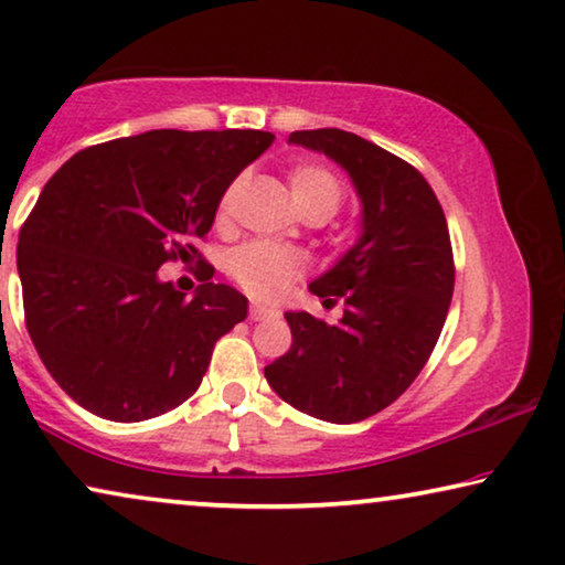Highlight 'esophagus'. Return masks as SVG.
I'll use <instances>...</instances> for the list:
<instances>
[{
	"mask_svg": "<svg viewBox=\"0 0 565 565\" xmlns=\"http://www.w3.org/2000/svg\"><path fill=\"white\" fill-rule=\"evenodd\" d=\"M273 313H275V308H269L265 303H252V311H249V316H252L254 321L267 319V316H273Z\"/></svg>",
	"mask_w": 565,
	"mask_h": 565,
	"instance_id": "34e87169",
	"label": "esophagus"
}]
</instances>
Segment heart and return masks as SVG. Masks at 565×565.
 <instances>
[{"mask_svg": "<svg viewBox=\"0 0 565 565\" xmlns=\"http://www.w3.org/2000/svg\"><path fill=\"white\" fill-rule=\"evenodd\" d=\"M236 184L223 192L218 203V221H223L231 211ZM290 192L300 213H316L329 218L331 213L342 205V182L331 169L321 164H298L290 169ZM228 273L236 277L246 292L257 298L275 300L290 288L296 275L300 273L298 252L285 249V246L252 242L238 246L228 257Z\"/></svg>", "mask_w": 565, "mask_h": 565, "instance_id": "heart-1", "label": "heart"}]
</instances>
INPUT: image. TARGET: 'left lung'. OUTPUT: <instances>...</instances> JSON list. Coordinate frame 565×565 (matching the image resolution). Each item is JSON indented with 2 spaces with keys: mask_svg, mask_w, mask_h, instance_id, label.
<instances>
[{
  "mask_svg": "<svg viewBox=\"0 0 565 565\" xmlns=\"http://www.w3.org/2000/svg\"><path fill=\"white\" fill-rule=\"evenodd\" d=\"M290 143L327 153L362 203L360 236L308 285L329 323L288 311L290 350L265 367L267 383L298 412L354 424L391 406L427 365L455 288L450 231L429 182L404 159L339 128L296 130Z\"/></svg>",
  "mask_w": 565,
  "mask_h": 565,
  "instance_id": "8db88e82",
  "label": "left lung"
}]
</instances>
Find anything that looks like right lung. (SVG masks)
Here are the masks:
<instances>
[{
    "label": "right lung",
    "mask_w": 565,
    "mask_h": 565,
    "mask_svg": "<svg viewBox=\"0 0 565 565\" xmlns=\"http://www.w3.org/2000/svg\"><path fill=\"white\" fill-rule=\"evenodd\" d=\"M273 141L265 130H149L89 146L45 182L20 228L22 306L43 365L76 404L143 422L198 391L249 300L211 282L207 262L192 298L159 267L200 262L192 238Z\"/></svg>",
    "instance_id": "right-lung-1"
}]
</instances>
